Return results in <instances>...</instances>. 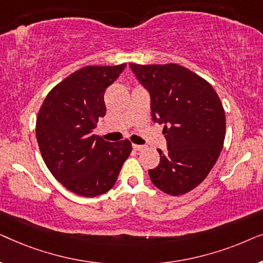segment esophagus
I'll return each instance as SVG.
<instances>
[{"label":"esophagus","instance_id":"esophagus-1","mask_svg":"<svg viewBox=\"0 0 263 263\" xmlns=\"http://www.w3.org/2000/svg\"><path fill=\"white\" fill-rule=\"evenodd\" d=\"M133 148H134L135 151H142L143 148H145V146H141V145H133Z\"/></svg>","mask_w":263,"mask_h":263}]
</instances>
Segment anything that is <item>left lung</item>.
I'll use <instances>...</instances> for the list:
<instances>
[{"mask_svg":"<svg viewBox=\"0 0 263 263\" xmlns=\"http://www.w3.org/2000/svg\"><path fill=\"white\" fill-rule=\"evenodd\" d=\"M130 69L151 95L152 120L164 124L167 151L148 171L161 192L183 195L196 188L217 163L225 139V111L210 82L176 63L136 64Z\"/></svg>","mask_w":263,"mask_h":263,"instance_id":"8db88e82","label":"left lung"}]
</instances>
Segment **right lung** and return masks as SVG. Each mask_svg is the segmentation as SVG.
<instances>
[{"label":"right lung","mask_w":263,"mask_h":263,"mask_svg":"<svg viewBox=\"0 0 263 263\" xmlns=\"http://www.w3.org/2000/svg\"><path fill=\"white\" fill-rule=\"evenodd\" d=\"M125 66L81 68L57 84L39 109L35 136L43 159L53 177L78 195L109 192L133 149L128 139L112 143L93 134L105 116L104 93Z\"/></svg>","instance_id":"right-lung-1"}]
</instances>
